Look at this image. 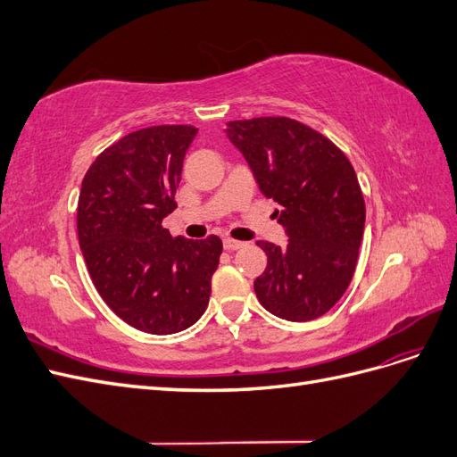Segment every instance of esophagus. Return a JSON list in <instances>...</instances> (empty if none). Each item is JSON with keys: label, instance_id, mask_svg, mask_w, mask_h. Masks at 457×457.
<instances>
[{"label": "esophagus", "instance_id": "obj_1", "mask_svg": "<svg viewBox=\"0 0 457 457\" xmlns=\"http://www.w3.org/2000/svg\"><path fill=\"white\" fill-rule=\"evenodd\" d=\"M223 247L228 252H234V250H240V247H244V242H238V240H232V238H225L223 240Z\"/></svg>", "mask_w": 457, "mask_h": 457}]
</instances>
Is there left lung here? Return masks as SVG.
Instances as JSON below:
<instances>
[{"label":"left lung","mask_w":457,"mask_h":457,"mask_svg":"<svg viewBox=\"0 0 457 457\" xmlns=\"http://www.w3.org/2000/svg\"><path fill=\"white\" fill-rule=\"evenodd\" d=\"M228 141L250 165L286 244L257 242L267 269L253 282L262 307L289 322L326 314L347 292L366 223L361 185L347 156L289 118L228 121Z\"/></svg>","instance_id":"8db88e82"}]
</instances>
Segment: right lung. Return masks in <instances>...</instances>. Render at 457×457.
I'll use <instances>...</instances> for the list:
<instances>
[{
    "mask_svg": "<svg viewBox=\"0 0 457 457\" xmlns=\"http://www.w3.org/2000/svg\"><path fill=\"white\" fill-rule=\"evenodd\" d=\"M198 129L133 131L99 154L78 200V238L96 292L123 322L152 336L190 328L212 295L223 242L171 238L183 160Z\"/></svg>",
    "mask_w": 457,
    "mask_h": 457,
    "instance_id": "1",
    "label": "right lung"
}]
</instances>
